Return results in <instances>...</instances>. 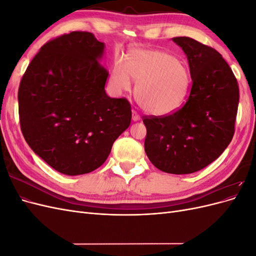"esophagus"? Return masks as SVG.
I'll use <instances>...</instances> for the list:
<instances>
[{
  "mask_svg": "<svg viewBox=\"0 0 256 256\" xmlns=\"http://www.w3.org/2000/svg\"><path fill=\"white\" fill-rule=\"evenodd\" d=\"M132 120H134V122H138V120H141L140 115H138L136 111H132Z\"/></svg>",
  "mask_w": 256,
  "mask_h": 256,
  "instance_id": "obj_1",
  "label": "esophagus"
}]
</instances>
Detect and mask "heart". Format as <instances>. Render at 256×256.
I'll return each instance as SVG.
<instances>
[{"mask_svg":"<svg viewBox=\"0 0 256 256\" xmlns=\"http://www.w3.org/2000/svg\"><path fill=\"white\" fill-rule=\"evenodd\" d=\"M136 83V98L142 109L164 116L180 110L191 88V72L174 54L156 49H134L125 62L118 60L111 74L116 92L131 88Z\"/></svg>","mask_w":256,"mask_h":256,"instance_id":"b5f03b06","label":"heart"}]
</instances>
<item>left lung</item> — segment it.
Wrapping results in <instances>:
<instances>
[{
    "mask_svg": "<svg viewBox=\"0 0 256 256\" xmlns=\"http://www.w3.org/2000/svg\"><path fill=\"white\" fill-rule=\"evenodd\" d=\"M188 58L187 102L166 116L144 118L145 152L160 171L191 174L218 158L235 132L239 88L221 54L190 37H174Z\"/></svg>",
    "mask_w": 256,
    "mask_h": 256,
    "instance_id": "obj_1",
    "label": "left lung"
}]
</instances>
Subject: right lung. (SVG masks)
<instances>
[{
	"mask_svg": "<svg viewBox=\"0 0 256 256\" xmlns=\"http://www.w3.org/2000/svg\"><path fill=\"white\" fill-rule=\"evenodd\" d=\"M104 44L88 32L48 42L28 66L18 90L22 134L33 152L58 172L90 173L104 164L131 122L125 98H111Z\"/></svg>",
	"mask_w": 256,
	"mask_h": 256,
	"instance_id": "1",
	"label": "right lung"
}]
</instances>
